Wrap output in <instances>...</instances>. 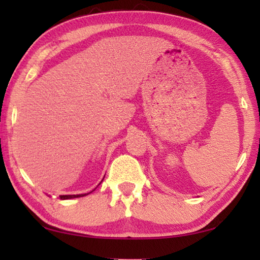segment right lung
I'll return each instance as SVG.
<instances>
[{
	"label": "right lung",
	"mask_w": 260,
	"mask_h": 260,
	"mask_svg": "<svg viewBox=\"0 0 260 260\" xmlns=\"http://www.w3.org/2000/svg\"><path fill=\"white\" fill-rule=\"evenodd\" d=\"M91 192V191H90ZM90 192H87V193H79V195H60V200H71V199H78V197H83L88 195V193Z\"/></svg>",
	"instance_id": "add662e5"
}]
</instances>
